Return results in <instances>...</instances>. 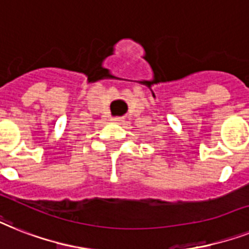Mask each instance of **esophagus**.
Returning a JSON list of instances; mask_svg holds the SVG:
<instances>
[{
  "instance_id": "obj_1",
  "label": "esophagus",
  "mask_w": 249,
  "mask_h": 249,
  "mask_svg": "<svg viewBox=\"0 0 249 249\" xmlns=\"http://www.w3.org/2000/svg\"><path fill=\"white\" fill-rule=\"evenodd\" d=\"M112 121H115V123H119V124H120V123H123V118H118V116H116V118H112Z\"/></svg>"
}]
</instances>
